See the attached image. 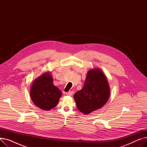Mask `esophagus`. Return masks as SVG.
<instances>
[{
    "mask_svg": "<svg viewBox=\"0 0 147 147\" xmlns=\"http://www.w3.org/2000/svg\"><path fill=\"white\" fill-rule=\"evenodd\" d=\"M73 94V91H69L68 92H65V95H68V96H71Z\"/></svg>",
    "mask_w": 147,
    "mask_h": 147,
    "instance_id": "1",
    "label": "esophagus"
}]
</instances>
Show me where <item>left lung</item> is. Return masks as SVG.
Instances as JSON below:
<instances>
[{"label":"left lung","mask_w":147,"mask_h":147,"mask_svg":"<svg viewBox=\"0 0 147 147\" xmlns=\"http://www.w3.org/2000/svg\"><path fill=\"white\" fill-rule=\"evenodd\" d=\"M110 89L107 79L100 69H90L83 88L74 95L78 110L88 114L102 108L108 101Z\"/></svg>","instance_id":"left-lung-1"}]
</instances>
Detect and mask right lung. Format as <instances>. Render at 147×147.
Segmentation results:
<instances>
[{"label":"right lung","instance_id":"right-lung-1","mask_svg":"<svg viewBox=\"0 0 147 147\" xmlns=\"http://www.w3.org/2000/svg\"><path fill=\"white\" fill-rule=\"evenodd\" d=\"M30 94L35 105L42 110H49L57 106L62 92L53 85L52 76L46 72L34 80Z\"/></svg>","mask_w":147,"mask_h":147}]
</instances>
